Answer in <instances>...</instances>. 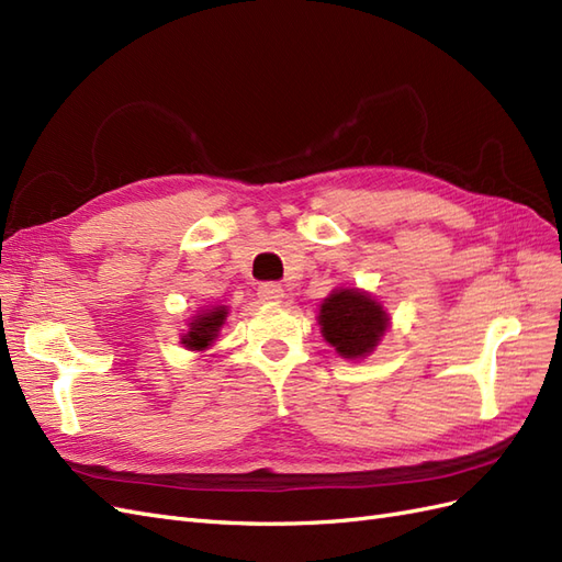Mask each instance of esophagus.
I'll return each instance as SVG.
<instances>
[{"label":"esophagus","instance_id":"34e87169","mask_svg":"<svg viewBox=\"0 0 562 562\" xmlns=\"http://www.w3.org/2000/svg\"><path fill=\"white\" fill-rule=\"evenodd\" d=\"M257 297L262 302H269V305H274V302L283 300V288L281 283H260V288H257Z\"/></svg>","mask_w":562,"mask_h":562}]
</instances>
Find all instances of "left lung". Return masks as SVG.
<instances>
[{
  "label": "left lung",
  "instance_id": "1",
  "mask_svg": "<svg viewBox=\"0 0 562 562\" xmlns=\"http://www.w3.org/2000/svg\"><path fill=\"white\" fill-rule=\"evenodd\" d=\"M390 324L381 302L359 288L333 291L318 310V326L326 342L345 359H361L375 350Z\"/></svg>",
  "mask_w": 562,
  "mask_h": 562
}]
</instances>
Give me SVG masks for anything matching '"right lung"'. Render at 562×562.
<instances>
[{
  "mask_svg": "<svg viewBox=\"0 0 562 562\" xmlns=\"http://www.w3.org/2000/svg\"><path fill=\"white\" fill-rule=\"evenodd\" d=\"M226 314H229V310H226L224 305L195 314L191 318L189 330L184 333V336H181V345H184L187 350H199V352L207 350L212 340L217 338L220 328L224 326Z\"/></svg>",
  "mask_w": 562,
  "mask_h": 562,
  "instance_id": "obj_1",
  "label": "right lung"
}]
</instances>
